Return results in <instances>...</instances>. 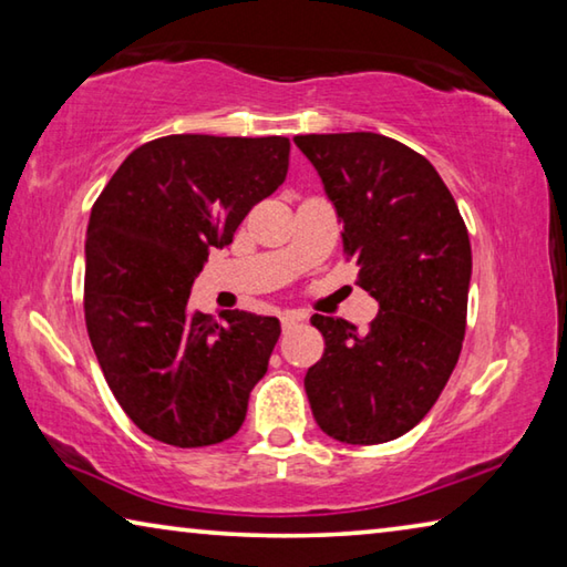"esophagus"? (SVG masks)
Here are the masks:
<instances>
[{
  "mask_svg": "<svg viewBox=\"0 0 567 567\" xmlns=\"http://www.w3.org/2000/svg\"><path fill=\"white\" fill-rule=\"evenodd\" d=\"M305 322V315H300V312H285L282 315V332H290V330H295L297 324H302Z\"/></svg>",
  "mask_w": 567,
  "mask_h": 567,
  "instance_id": "esophagus-1",
  "label": "esophagus"
}]
</instances>
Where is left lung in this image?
<instances>
[{
	"instance_id": "1",
	"label": "left lung",
	"mask_w": 567,
	"mask_h": 567,
	"mask_svg": "<svg viewBox=\"0 0 567 567\" xmlns=\"http://www.w3.org/2000/svg\"><path fill=\"white\" fill-rule=\"evenodd\" d=\"M342 225L360 285L380 305L370 330L315 315L324 354L305 375L322 433L378 445L410 433L453 375L473 275L467 227L437 169L375 132L300 134Z\"/></svg>"
}]
</instances>
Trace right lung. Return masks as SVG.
<instances>
[{
  "label": "right lung",
  "mask_w": 567,
  "mask_h": 567,
  "mask_svg": "<svg viewBox=\"0 0 567 567\" xmlns=\"http://www.w3.org/2000/svg\"><path fill=\"white\" fill-rule=\"evenodd\" d=\"M287 137L169 134L130 152L92 207L84 320L104 380L142 433L205 447L243 427L280 320L189 307L213 247L282 185Z\"/></svg>",
  "instance_id": "add662e5"
}]
</instances>
